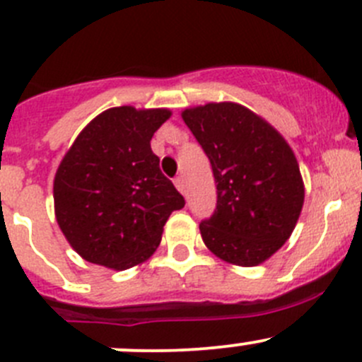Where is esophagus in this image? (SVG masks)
<instances>
[{
    "label": "esophagus",
    "mask_w": 362,
    "mask_h": 362,
    "mask_svg": "<svg viewBox=\"0 0 362 362\" xmlns=\"http://www.w3.org/2000/svg\"><path fill=\"white\" fill-rule=\"evenodd\" d=\"M175 187H177L178 191H180L182 194H184V192H185V182H184V178H182V177L175 178Z\"/></svg>",
    "instance_id": "34e87169"
}]
</instances>
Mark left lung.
<instances>
[{"label":"left lung","mask_w":362,"mask_h":362,"mask_svg":"<svg viewBox=\"0 0 362 362\" xmlns=\"http://www.w3.org/2000/svg\"><path fill=\"white\" fill-rule=\"evenodd\" d=\"M182 119L210 159L217 204L199 224L222 261L257 266L294 231L305 187L293 148L264 119L238 103L187 108Z\"/></svg>","instance_id":"1"}]
</instances>
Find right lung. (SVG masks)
<instances>
[{
    "label": "right lung",
    "instance_id": "add662e5",
    "mask_svg": "<svg viewBox=\"0 0 362 362\" xmlns=\"http://www.w3.org/2000/svg\"><path fill=\"white\" fill-rule=\"evenodd\" d=\"M166 108H108L69 147L54 178V208L76 254L127 269L147 261L173 210L185 199L159 170L151 140Z\"/></svg>",
    "mask_w": 362,
    "mask_h": 362
}]
</instances>
